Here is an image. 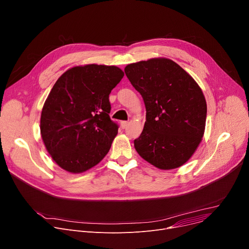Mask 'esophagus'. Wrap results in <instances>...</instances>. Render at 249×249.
Returning a JSON list of instances; mask_svg holds the SVG:
<instances>
[{
  "instance_id": "34e87169",
  "label": "esophagus",
  "mask_w": 249,
  "mask_h": 249,
  "mask_svg": "<svg viewBox=\"0 0 249 249\" xmlns=\"http://www.w3.org/2000/svg\"><path fill=\"white\" fill-rule=\"evenodd\" d=\"M127 125H128V122H122V123H121L122 128H125Z\"/></svg>"
}]
</instances>
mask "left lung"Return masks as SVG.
Segmentation results:
<instances>
[{
    "mask_svg": "<svg viewBox=\"0 0 249 249\" xmlns=\"http://www.w3.org/2000/svg\"><path fill=\"white\" fill-rule=\"evenodd\" d=\"M124 72L143 99L146 116L138 154L160 169L184 164L199 145L205 128L206 102L197 83L165 58L129 64Z\"/></svg>",
    "mask_w": 249,
    "mask_h": 249,
    "instance_id": "8db88e82",
    "label": "left lung"
}]
</instances>
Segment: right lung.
<instances>
[{
    "label": "right lung",
    "mask_w": 249,
    "mask_h": 249,
    "mask_svg": "<svg viewBox=\"0 0 249 249\" xmlns=\"http://www.w3.org/2000/svg\"><path fill=\"white\" fill-rule=\"evenodd\" d=\"M116 66L85 65L65 71L41 114V135L54 162L71 174L97 165L118 135L109 118L108 95L124 78Z\"/></svg>",
    "instance_id": "right-lung-1"
}]
</instances>
